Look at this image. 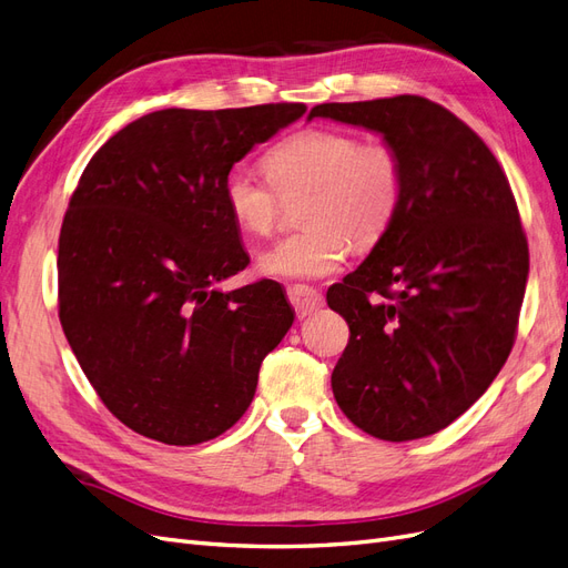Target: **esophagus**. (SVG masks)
I'll list each match as a JSON object with an SVG mask.
<instances>
[{
	"label": "esophagus",
	"instance_id": "1",
	"mask_svg": "<svg viewBox=\"0 0 568 568\" xmlns=\"http://www.w3.org/2000/svg\"><path fill=\"white\" fill-rule=\"evenodd\" d=\"M286 296L291 301V305H294V311L298 317H307L317 313L320 307L324 305V298L320 291L311 288V286H303V284H296V286H288L286 288Z\"/></svg>",
	"mask_w": 568,
	"mask_h": 568
}]
</instances>
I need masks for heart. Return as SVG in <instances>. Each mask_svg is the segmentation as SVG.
<instances>
[{"mask_svg": "<svg viewBox=\"0 0 568 568\" xmlns=\"http://www.w3.org/2000/svg\"><path fill=\"white\" fill-rule=\"evenodd\" d=\"M261 180L234 168L222 182V201L239 232L267 236L280 217V196L307 192L301 234L286 236L257 257L274 280H322L338 272L351 253L369 248L388 232L405 196V163L386 142L363 144L357 134L307 128L265 156Z\"/></svg>", "mask_w": 568, "mask_h": 568, "instance_id": "obj_1", "label": "heart"}]
</instances>
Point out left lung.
<instances>
[{"label":"left lung","mask_w":568,"mask_h":568,"mask_svg":"<svg viewBox=\"0 0 568 568\" xmlns=\"http://www.w3.org/2000/svg\"><path fill=\"white\" fill-rule=\"evenodd\" d=\"M313 118L382 134L405 163L388 232L326 291L351 326L334 398L374 438L432 436L486 393L514 346L528 280L517 201L484 140L424 97L320 104Z\"/></svg>","instance_id":"obj_1"}]
</instances>
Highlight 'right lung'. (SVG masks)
<instances>
[{
    "label": "right lung",
    "instance_id": "add662e5",
    "mask_svg": "<svg viewBox=\"0 0 568 568\" xmlns=\"http://www.w3.org/2000/svg\"><path fill=\"white\" fill-rule=\"evenodd\" d=\"M303 113L153 111L84 168L59 236V317L101 403L132 432L196 445L248 409L294 311L272 280L217 288L248 265L222 182Z\"/></svg>",
    "mask_w": 568,
    "mask_h": 568
}]
</instances>
